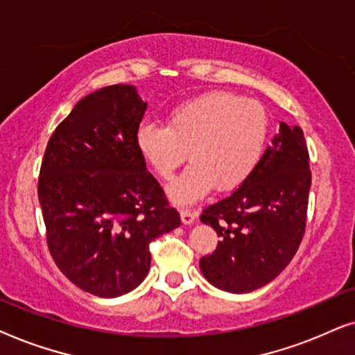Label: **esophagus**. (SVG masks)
I'll return each instance as SVG.
<instances>
[{"label":"esophagus","mask_w":355,"mask_h":355,"mask_svg":"<svg viewBox=\"0 0 355 355\" xmlns=\"http://www.w3.org/2000/svg\"><path fill=\"white\" fill-rule=\"evenodd\" d=\"M198 217V212L196 211H191V209H182V222L183 224H191V222H195V219Z\"/></svg>","instance_id":"obj_1"}]
</instances>
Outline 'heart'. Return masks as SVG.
<instances>
[{"instance_id":"1","label":"heart","mask_w":355,"mask_h":355,"mask_svg":"<svg viewBox=\"0 0 355 355\" xmlns=\"http://www.w3.org/2000/svg\"><path fill=\"white\" fill-rule=\"evenodd\" d=\"M268 138L269 118L261 103L214 91L175 105L167 125H141L136 149L162 180H172L190 150L193 162L168 195L191 202L214 185L229 191L247 182L261 162Z\"/></svg>"}]
</instances>
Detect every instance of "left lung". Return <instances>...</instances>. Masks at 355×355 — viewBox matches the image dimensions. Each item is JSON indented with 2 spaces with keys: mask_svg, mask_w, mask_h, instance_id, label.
I'll list each match as a JSON object with an SVG mask.
<instances>
[{
  "mask_svg": "<svg viewBox=\"0 0 355 355\" xmlns=\"http://www.w3.org/2000/svg\"><path fill=\"white\" fill-rule=\"evenodd\" d=\"M309 160L304 131L281 123L252 177L202 209L201 222L220 237L214 252L200 259L212 286L245 294L266 286L291 263L305 234Z\"/></svg>",
  "mask_w": 355,
  "mask_h": 355,
  "instance_id": "obj_1",
  "label": "left lung"
}]
</instances>
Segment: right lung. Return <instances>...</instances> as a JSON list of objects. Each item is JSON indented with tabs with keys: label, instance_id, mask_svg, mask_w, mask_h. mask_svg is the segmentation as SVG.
Segmentation results:
<instances>
[{
	"label": "right lung",
	"instance_id": "right-lung-1",
	"mask_svg": "<svg viewBox=\"0 0 355 355\" xmlns=\"http://www.w3.org/2000/svg\"><path fill=\"white\" fill-rule=\"evenodd\" d=\"M146 108L128 84L89 94L56 126L42 160L50 254L74 286L97 297L136 289L149 272V243L180 225L136 149Z\"/></svg>",
	"mask_w": 355,
	"mask_h": 355
}]
</instances>
